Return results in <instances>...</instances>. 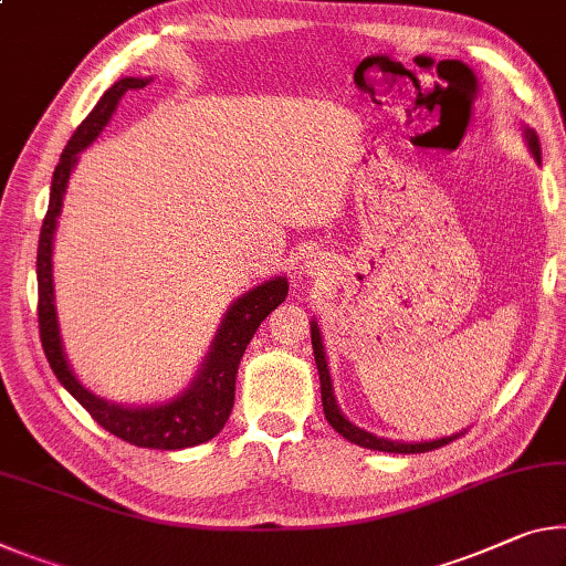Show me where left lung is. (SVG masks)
Instances as JSON below:
<instances>
[{"instance_id":"8db88e82","label":"left lung","mask_w":566,"mask_h":566,"mask_svg":"<svg viewBox=\"0 0 566 566\" xmlns=\"http://www.w3.org/2000/svg\"><path fill=\"white\" fill-rule=\"evenodd\" d=\"M526 140L528 148L536 158V164L542 160V150H539V138H536L534 130H526ZM312 349H315V363L319 370V388H322V408H325V418L329 420V426L337 430L339 436L347 438L349 443H357L363 448H370V451H382V453H426V451H436L446 443L455 441L459 436L451 438H438V441H428V443H396V441H385V438H378L367 430H360L357 426L349 423V420L339 412L337 402H335V392H332V380H329V370H327V360H325V347H322V337H319V327L317 322H312Z\"/></svg>"}]
</instances>
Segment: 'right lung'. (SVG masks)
<instances>
[{"mask_svg": "<svg viewBox=\"0 0 566 566\" xmlns=\"http://www.w3.org/2000/svg\"><path fill=\"white\" fill-rule=\"evenodd\" d=\"M146 85L148 80L123 77L115 85L107 87L97 105L90 111L87 118L77 125V130L73 133V138L67 140L65 150H62L55 176H52L50 206L40 229L38 319L42 349L52 373L57 375L62 388L93 416V420H97V426H103L107 433L118 436L120 441L130 446L158 448V451H178V448H191L211 441V438L219 436L221 428L227 426L229 412L234 408V385L241 355H244V349L251 343V337H254L256 327L266 319L269 312L276 310L284 302L290 284H286L284 276H274V280L254 286V290L247 292L244 297H239L231 304V310L221 322L217 343H213L209 357H206L199 378L191 382V388H188L184 396L166 402V406H115V402H107L93 396V392L85 390L83 385L77 382L60 343L55 294H52V234H55L57 217L62 209V196H65L77 154L101 136V130L105 128L107 120H111L120 97L128 93V90H140Z\"/></svg>", "mask_w": 566, "mask_h": 566, "instance_id": "right-lung-1", "label": "right lung"}]
</instances>
